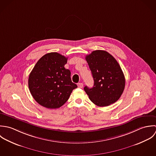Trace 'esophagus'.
Returning <instances> with one entry per match:
<instances>
[{"instance_id": "1", "label": "esophagus", "mask_w": 156, "mask_h": 156, "mask_svg": "<svg viewBox=\"0 0 156 156\" xmlns=\"http://www.w3.org/2000/svg\"><path fill=\"white\" fill-rule=\"evenodd\" d=\"M78 87L79 88H82L83 87V84L81 83H78Z\"/></svg>"}]
</instances>
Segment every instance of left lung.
Wrapping results in <instances>:
<instances>
[{
    "label": "left lung",
    "mask_w": 156,
    "mask_h": 156,
    "mask_svg": "<svg viewBox=\"0 0 156 156\" xmlns=\"http://www.w3.org/2000/svg\"><path fill=\"white\" fill-rule=\"evenodd\" d=\"M86 60L92 72L94 87L84 89L90 101L99 107L108 106L116 102L124 92V73L116 59L108 52L94 51Z\"/></svg>",
    "instance_id": "1"
}]
</instances>
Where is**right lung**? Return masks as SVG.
Wrapping results in <instances>:
<instances>
[{
	"label": "right lung",
	"mask_w": 156,
	"mask_h": 156,
	"mask_svg": "<svg viewBox=\"0 0 156 156\" xmlns=\"http://www.w3.org/2000/svg\"><path fill=\"white\" fill-rule=\"evenodd\" d=\"M67 58L57 52L43 55L35 65L28 79L34 99L48 108H58L77 87L72 82L70 71L64 67Z\"/></svg>",
	"instance_id": "obj_1"
}]
</instances>
